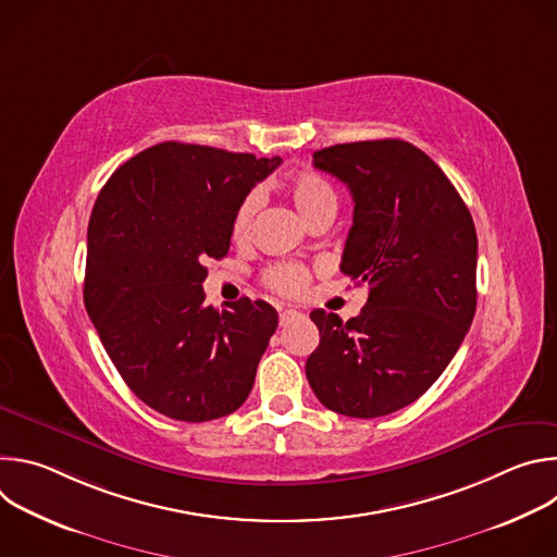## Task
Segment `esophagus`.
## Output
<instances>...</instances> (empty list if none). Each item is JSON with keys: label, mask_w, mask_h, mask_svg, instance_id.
Returning a JSON list of instances; mask_svg holds the SVG:
<instances>
[{"label": "esophagus", "mask_w": 557, "mask_h": 557, "mask_svg": "<svg viewBox=\"0 0 557 557\" xmlns=\"http://www.w3.org/2000/svg\"><path fill=\"white\" fill-rule=\"evenodd\" d=\"M297 317H301L295 308H284L280 312V326H288L293 320H297Z\"/></svg>", "instance_id": "1"}]
</instances>
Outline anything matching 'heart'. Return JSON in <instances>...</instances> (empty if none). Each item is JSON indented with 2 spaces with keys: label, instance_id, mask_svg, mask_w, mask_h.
Here are the masks:
<instances>
[{
  "label": "heart",
  "instance_id": "1",
  "mask_svg": "<svg viewBox=\"0 0 557 557\" xmlns=\"http://www.w3.org/2000/svg\"><path fill=\"white\" fill-rule=\"evenodd\" d=\"M290 205L295 211L301 215L304 222H312L317 218H333L337 211V191L335 187L322 176L312 170H301L293 174L286 181L284 187ZM260 209V196L249 194L243 198V202L237 205L233 220H231V240L235 245H247L253 235V224L256 215ZM267 284L286 297L301 295L308 286V271L297 264H275L267 273Z\"/></svg>",
  "mask_w": 557,
  "mask_h": 557
}]
</instances>
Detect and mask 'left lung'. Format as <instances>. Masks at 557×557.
<instances>
[{"label": "left lung", "mask_w": 557, "mask_h": 557, "mask_svg": "<svg viewBox=\"0 0 557 557\" xmlns=\"http://www.w3.org/2000/svg\"><path fill=\"white\" fill-rule=\"evenodd\" d=\"M355 202L342 271L368 284L348 322L317 308L320 346L306 376L329 410L376 419L417 401L460 348L475 312L471 213L432 158L408 140H359L312 153Z\"/></svg>", "instance_id": "8db88e82"}]
</instances>
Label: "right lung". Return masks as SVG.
Segmentation results:
<instances>
[{
	"mask_svg": "<svg viewBox=\"0 0 557 557\" xmlns=\"http://www.w3.org/2000/svg\"><path fill=\"white\" fill-rule=\"evenodd\" d=\"M280 163L168 140L101 189L84 301L119 374L151 410L205 423L247 401L277 310L249 297L222 310L205 304V260L228 253L237 205Z\"/></svg>",
	"mask_w": 557,
	"mask_h": 557,
	"instance_id": "right-lung-1",
	"label": "right lung"
}]
</instances>
